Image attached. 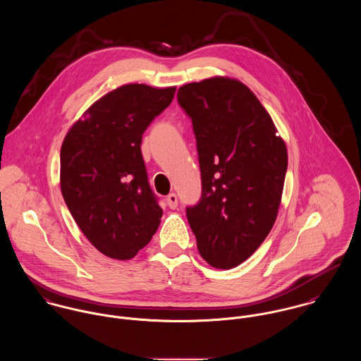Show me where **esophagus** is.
Segmentation results:
<instances>
[{"label":"esophagus","instance_id":"1","mask_svg":"<svg viewBox=\"0 0 361 361\" xmlns=\"http://www.w3.org/2000/svg\"><path fill=\"white\" fill-rule=\"evenodd\" d=\"M166 204L169 208H176L178 207V197H176V195L175 193H171V195H168V197H166Z\"/></svg>","mask_w":361,"mask_h":361}]
</instances>
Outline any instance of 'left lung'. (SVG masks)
<instances>
[{"label": "left lung", "instance_id": "left-lung-1", "mask_svg": "<svg viewBox=\"0 0 361 361\" xmlns=\"http://www.w3.org/2000/svg\"><path fill=\"white\" fill-rule=\"evenodd\" d=\"M197 143L202 197L186 208L200 256L229 269L250 257L274 226L288 169L286 145L255 93L215 76L178 90Z\"/></svg>", "mask_w": 361, "mask_h": 361}]
</instances>
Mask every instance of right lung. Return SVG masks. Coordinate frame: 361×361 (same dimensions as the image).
I'll list each match as a JSON object with an SVG mask.
<instances>
[{"instance_id": "1", "label": "right lung", "mask_w": 361, "mask_h": 361, "mask_svg": "<svg viewBox=\"0 0 361 361\" xmlns=\"http://www.w3.org/2000/svg\"><path fill=\"white\" fill-rule=\"evenodd\" d=\"M176 87L123 85L93 104L61 147V192L75 222L106 257L133 258L162 216L147 179L142 137Z\"/></svg>"}]
</instances>
